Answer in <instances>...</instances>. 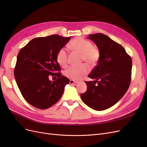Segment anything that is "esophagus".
I'll return each instance as SVG.
<instances>
[{"label": "esophagus", "mask_w": 147, "mask_h": 147, "mask_svg": "<svg viewBox=\"0 0 147 147\" xmlns=\"http://www.w3.org/2000/svg\"><path fill=\"white\" fill-rule=\"evenodd\" d=\"M69 83H70V84H74L77 83V82L72 80H70L69 81Z\"/></svg>", "instance_id": "obj_1"}]
</instances>
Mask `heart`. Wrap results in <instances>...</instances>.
Segmentation results:
<instances>
[{"mask_svg": "<svg viewBox=\"0 0 147 147\" xmlns=\"http://www.w3.org/2000/svg\"><path fill=\"white\" fill-rule=\"evenodd\" d=\"M69 48L72 51L81 55L82 61L91 66H94L98 63L100 53L99 49L92 46L91 42L82 37H77L70 42ZM57 63L61 67L67 64V53L64 48L58 51L56 56ZM88 67L83 64L80 67H70L64 72L65 76L72 80H79L83 78L88 72Z\"/></svg>", "mask_w": 147, "mask_h": 147, "instance_id": "b5f03b06", "label": "heart"}]
</instances>
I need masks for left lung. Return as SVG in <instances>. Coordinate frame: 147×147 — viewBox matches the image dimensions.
I'll return each instance as SVG.
<instances>
[{
  "instance_id": "8db88e82",
  "label": "left lung",
  "mask_w": 147,
  "mask_h": 147,
  "mask_svg": "<svg viewBox=\"0 0 147 147\" xmlns=\"http://www.w3.org/2000/svg\"><path fill=\"white\" fill-rule=\"evenodd\" d=\"M88 38L96 44L100 56L88 75L94 80L85 82L87 90L80 97L89 107L102 111L117 104L127 91L132 59L121 45L103 34H90Z\"/></svg>"
}]
</instances>
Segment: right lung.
Returning a JSON list of instances; mask_svg holds the SVG:
<instances>
[{"label": "right lung", "instance_id": "right-lung-1", "mask_svg": "<svg viewBox=\"0 0 147 147\" xmlns=\"http://www.w3.org/2000/svg\"><path fill=\"white\" fill-rule=\"evenodd\" d=\"M70 39L58 35L35 38L20 51L14 75L17 85L25 100L37 109H46L63 96L69 80L56 73L61 70L56 56ZM57 76L56 81L49 76Z\"/></svg>", "mask_w": 147, "mask_h": 147}]
</instances>
